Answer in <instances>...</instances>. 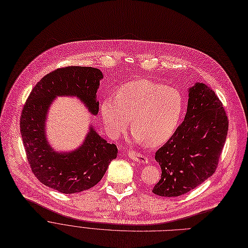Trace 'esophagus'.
Instances as JSON below:
<instances>
[{
	"instance_id": "34e87169",
	"label": "esophagus",
	"mask_w": 248,
	"mask_h": 248,
	"mask_svg": "<svg viewBox=\"0 0 248 248\" xmlns=\"http://www.w3.org/2000/svg\"><path fill=\"white\" fill-rule=\"evenodd\" d=\"M128 157L131 158L132 160L136 161V162H139L140 164H148L149 160L148 158L146 157V155H141V154H139L137 152H129L128 153Z\"/></svg>"
}]
</instances>
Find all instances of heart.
I'll return each instance as SVG.
<instances>
[{
  "instance_id": "obj_1",
  "label": "heart",
  "mask_w": 248,
  "mask_h": 248,
  "mask_svg": "<svg viewBox=\"0 0 248 248\" xmlns=\"http://www.w3.org/2000/svg\"><path fill=\"white\" fill-rule=\"evenodd\" d=\"M101 117L107 134L116 139L132 120L138 142L157 147L170 139L183 112V98L176 89L167 88L148 79L135 80L121 86L116 98L108 96L101 104Z\"/></svg>"
}]
</instances>
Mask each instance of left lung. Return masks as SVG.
<instances>
[{
  "label": "left lung",
  "mask_w": 248,
  "mask_h": 248,
  "mask_svg": "<svg viewBox=\"0 0 248 248\" xmlns=\"http://www.w3.org/2000/svg\"><path fill=\"white\" fill-rule=\"evenodd\" d=\"M228 131V117L214 91L197 82L189 88L184 122L155 155L161 180L153 193L178 197L202 184L218 166Z\"/></svg>",
  "instance_id": "8db88e82"
}]
</instances>
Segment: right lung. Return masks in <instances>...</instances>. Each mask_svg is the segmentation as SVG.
I'll list each match as a JSON object with an SVG mask.
<instances>
[{
  "label": "right lung",
  "instance_id": "add662e5",
  "mask_svg": "<svg viewBox=\"0 0 248 248\" xmlns=\"http://www.w3.org/2000/svg\"><path fill=\"white\" fill-rule=\"evenodd\" d=\"M102 72L93 67L68 66L45 75L32 89L22 110L20 129L33 174L45 186L64 194L95 186L116 158L117 148L102 139L91 125L83 144L68 153L55 152L46 139L45 123L57 96H76L96 115V93Z\"/></svg>",
  "mask_w": 248,
  "mask_h": 248
}]
</instances>
